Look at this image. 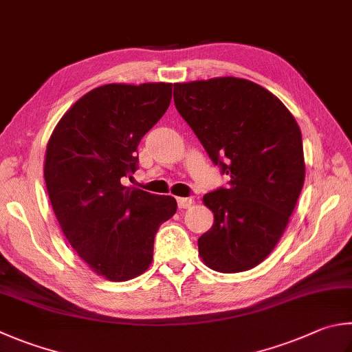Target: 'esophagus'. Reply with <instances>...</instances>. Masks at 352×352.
I'll return each mask as SVG.
<instances>
[{
    "label": "esophagus",
    "instance_id": "esophagus-1",
    "mask_svg": "<svg viewBox=\"0 0 352 352\" xmlns=\"http://www.w3.org/2000/svg\"><path fill=\"white\" fill-rule=\"evenodd\" d=\"M177 203H178V208H182V209H186V208H189L190 204L194 203V200L190 197H178L177 198Z\"/></svg>",
    "mask_w": 352,
    "mask_h": 352
}]
</instances>
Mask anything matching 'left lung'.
I'll list each match as a JSON object with an SVG mask.
<instances>
[{
    "label": "left lung",
    "mask_w": 352,
    "mask_h": 352,
    "mask_svg": "<svg viewBox=\"0 0 352 352\" xmlns=\"http://www.w3.org/2000/svg\"><path fill=\"white\" fill-rule=\"evenodd\" d=\"M174 103L228 188L203 197L214 225L198 239L203 263L219 272L252 270L272 252L305 182L302 132L276 95L220 76L174 85Z\"/></svg>",
    "instance_id": "8db88e82"
}]
</instances>
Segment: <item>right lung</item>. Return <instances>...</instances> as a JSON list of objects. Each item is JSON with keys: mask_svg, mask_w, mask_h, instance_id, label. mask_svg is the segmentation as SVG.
Returning a JSON list of instances; mask_svg holds the SVG:
<instances>
[{"mask_svg": "<svg viewBox=\"0 0 352 352\" xmlns=\"http://www.w3.org/2000/svg\"><path fill=\"white\" fill-rule=\"evenodd\" d=\"M170 98V82L95 87L63 115L47 142L44 180L61 231L111 282L148 270L160 225L177 212L174 197L121 183L137 170L138 143Z\"/></svg>", "mask_w": 352, "mask_h": 352, "instance_id": "1", "label": "right lung"}]
</instances>
